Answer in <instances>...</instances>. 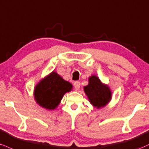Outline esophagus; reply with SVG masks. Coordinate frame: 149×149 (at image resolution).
I'll return each instance as SVG.
<instances>
[{
    "label": "esophagus",
    "mask_w": 149,
    "mask_h": 149,
    "mask_svg": "<svg viewBox=\"0 0 149 149\" xmlns=\"http://www.w3.org/2000/svg\"><path fill=\"white\" fill-rule=\"evenodd\" d=\"M73 85H74V88H75V89H76V91H78V89H80V82L76 81V82H74V84H73Z\"/></svg>",
    "instance_id": "esophagus-1"
}]
</instances>
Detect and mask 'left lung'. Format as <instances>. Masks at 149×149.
Segmentation results:
<instances>
[{"instance_id": "8db88e82", "label": "left lung", "mask_w": 149, "mask_h": 149, "mask_svg": "<svg viewBox=\"0 0 149 149\" xmlns=\"http://www.w3.org/2000/svg\"><path fill=\"white\" fill-rule=\"evenodd\" d=\"M84 91L89 102L97 108L104 107L111 100L112 93L109 87L103 85L96 76L89 77V84L84 87Z\"/></svg>"}]
</instances>
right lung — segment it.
Listing matches in <instances>:
<instances>
[{"mask_svg":"<svg viewBox=\"0 0 149 149\" xmlns=\"http://www.w3.org/2000/svg\"><path fill=\"white\" fill-rule=\"evenodd\" d=\"M71 89L72 85L70 82L64 80L56 72H52L36 86L34 95L39 105L47 110H54L64 94Z\"/></svg>","mask_w":149,"mask_h":149,"instance_id":"add662e5","label":"right lung"}]
</instances>
